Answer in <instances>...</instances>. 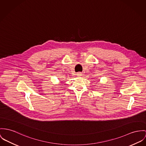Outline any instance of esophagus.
Listing matches in <instances>:
<instances>
[{
	"instance_id": "1",
	"label": "esophagus",
	"mask_w": 146,
	"mask_h": 146,
	"mask_svg": "<svg viewBox=\"0 0 146 146\" xmlns=\"http://www.w3.org/2000/svg\"><path fill=\"white\" fill-rule=\"evenodd\" d=\"M77 76L78 77H81V76H82V73H81L79 72V73H77Z\"/></svg>"
}]
</instances>
